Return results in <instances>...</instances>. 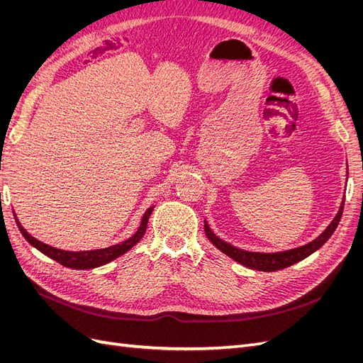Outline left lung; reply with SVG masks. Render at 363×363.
I'll use <instances>...</instances> for the list:
<instances>
[{"instance_id": "obj_1", "label": "left lung", "mask_w": 363, "mask_h": 363, "mask_svg": "<svg viewBox=\"0 0 363 363\" xmlns=\"http://www.w3.org/2000/svg\"><path fill=\"white\" fill-rule=\"evenodd\" d=\"M344 201L340 204V208L337 215L335 216L333 221L330 223L324 232L318 236L316 239H313L312 242L306 244L303 247L294 248V250H286V251H280V252H252V251H245L236 248L233 245H230L227 242H224L223 239H219L216 235H213V232L208 228L207 223L204 221V232L207 239L218 248L221 250L224 255H227L228 257H232L233 260L239 262L240 265H244L247 268L251 269H257V271H265V272H271V271H279L283 268H288L294 263L300 262L303 259H306L307 256H311L312 252H315L318 248H321L330 236L335 233V230L340 221V216H342L344 212Z\"/></svg>"}]
</instances>
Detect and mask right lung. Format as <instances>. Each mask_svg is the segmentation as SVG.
<instances>
[{"instance_id":"obj_1","label":"right lung","mask_w":363,"mask_h":363,"mask_svg":"<svg viewBox=\"0 0 363 363\" xmlns=\"http://www.w3.org/2000/svg\"><path fill=\"white\" fill-rule=\"evenodd\" d=\"M152 208L155 207L147 208V212L144 213V216H142L140 225L133 236L125 239L124 242H121V244L101 248V250H92V251H65V250L54 248V247H50L47 244L40 242V240H38L36 238H33L19 223H18V227L21 230V233H23V236L28 240L33 247L38 248L40 252L51 257L52 260L59 262L60 265L67 267V268H74V269H89V268H96V267L104 265V263L112 262L113 259L123 256L124 252H127L131 247L136 245L142 239V236H144L147 232V224H148V219H150Z\"/></svg>"}]
</instances>
